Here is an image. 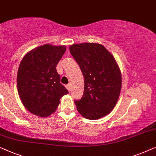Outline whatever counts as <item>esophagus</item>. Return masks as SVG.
Instances as JSON below:
<instances>
[{"instance_id": "1", "label": "esophagus", "mask_w": 156, "mask_h": 156, "mask_svg": "<svg viewBox=\"0 0 156 156\" xmlns=\"http://www.w3.org/2000/svg\"><path fill=\"white\" fill-rule=\"evenodd\" d=\"M66 87L68 90H69V91H71V85H70L69 84V85H66Z\"/></svg>"}]
</instances>
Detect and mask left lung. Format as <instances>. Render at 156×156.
<instances>
[{
	"instance_id": "8db88e82",
	"label": "left lung",
	"mask_w": 156,
	"mask_h": 156,
	"mask_svg": "<svg viewBox=\"0 0 156 156\" xmlns=\"http://www.w3.org/2000/svg\"><path fill=\"white\" fill-rule=\"evenodd\" d=\"M70 52L84 77L82 98L75 100L78 112L87 119H98L114 109L122 88V75L115 58L104 46L75 44Z\"/></svg>"
}]
</instances>
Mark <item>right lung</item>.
Instances as JSON below:
<instances>
[{"label":"right lung","mask_w":156,"mask_h":156,"mask_svg":"<svg viewBox=\"0 0 156 156\" xmlns=\"http://www.w3.org/2000/svg\"><path fill=\"white\" fill-rule=\"evenodd\" d=\"M65 46L44 44L35 48L20 63L17 85L20 98L30 112L46 117L56 110L60 99L69 93L60 83L56 65Z\"/></svg>","instance_id":"obj_1"}]
</instances>
